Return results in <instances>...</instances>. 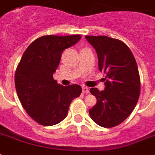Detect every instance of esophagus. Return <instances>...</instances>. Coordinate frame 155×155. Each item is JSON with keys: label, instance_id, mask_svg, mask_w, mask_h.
I'll return each instance as SVG.
<instances>
[{"label": "esophagus", "instance_id": "obj_1", "mask_svg": "<svg viewBox=\"0 0 155 155\" xmlns=\"http://www.w3.org/2000/svg\"><path fill=\"white\" fill-rule=\"evenodd\" d=\"M82 91H83V93L87 94V93H89V88H87V87H83V88H82Z\"/></svg>", "mask_w": 155, "mask_h": 155}]
</instances>
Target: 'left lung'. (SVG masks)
<instances>
[{"instance_id": "left-lung-1", "label": "left lung", "mask_w": 155, "mask_h": 155, "mask_svg": "<svg viewBox=\"0 0 155 155\" xmlns=\"http://www.w3.org/2000/svg\"><path fill=\"white\" fill-rule=\"evenodd\" d=\"M96 51L99 70L106 75L105 89H90L97 102L89 109L95 123L103 127L119 125L134 109L140 95V76L133 54L123 41L106 36H85Z\"/></svg>"}]
</instances>
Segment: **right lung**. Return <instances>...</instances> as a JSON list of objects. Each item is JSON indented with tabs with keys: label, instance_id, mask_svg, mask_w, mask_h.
Instances as JSON below:
<instances>
[{
	"label": "right lung",
	"instance_id": "add662e5",
	"mask_svg": "<svg viewBox=\"0 0 155 155\" xmlns=\"http://www.w3.org/2000/svg\"><path fill=\"white\" fill-rule=\"evenodd\" d=\"M81 35L39 37L27 48L15 72V86L25 111L34 121L52 126L64 120L71 101L82 92L78 84L62 86L53 79L63 51Z\"/></svg>",
	"mask_w": 155,
	"mask_h": 155
}]
</instances>
